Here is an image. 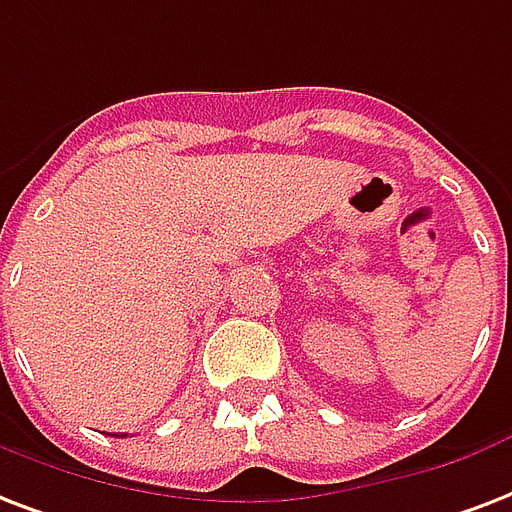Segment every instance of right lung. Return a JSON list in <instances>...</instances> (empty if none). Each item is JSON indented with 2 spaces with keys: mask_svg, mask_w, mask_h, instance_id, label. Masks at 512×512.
Wrapping results in <instances>:
<instances>
[{
  "mask_svg": "<svg viewBox=\"0 0 512 512\" xmlns=\"http://www.w3.org/2000/svg\"><path fill=\"white\" fill-rule=\"evenodd\" d=\"M115 438H123V435H115Z\"/></svg>",
  "mask_w": 512,
  "mask_h": 512,
  "instance_id": "right-lung-1",
  "label": "right lung"
}]
</instances>
